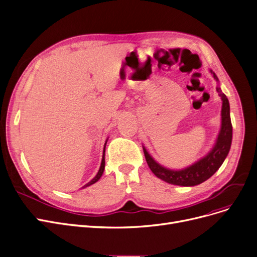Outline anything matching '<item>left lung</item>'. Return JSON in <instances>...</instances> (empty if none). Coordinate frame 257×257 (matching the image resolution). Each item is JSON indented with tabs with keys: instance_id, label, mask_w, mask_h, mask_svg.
I'll return each instance as SVG.
<instances>
[{
	"instance_id": "obj_1",
	"label": "left lung",
	"mask_w": 257,
	"mask_h": 257,
	"mask_svg": "<svg viewBox=\"0 0 257 257\" xmlns=\"http://www.w3.org/2000/svg\"><path fill=\"white\" fill-rule=\"evenodd\" d=\"M209 72L214 77V80L217 83L216 91L222 102L220 112V129L211 150L205 156H203L202 159L186 167V168L170 169L156 162L150 155L146 147L143 146L145 158H146L147 164L151 171L155 176L161 178L162 181L171 185L192 187L204 183L219 169V167L224 163L230 151L232 143V124L230 118L229 101L225 93H222L221 91L217 75L211 69H209Z\"/></svg>"
}]
</instances>
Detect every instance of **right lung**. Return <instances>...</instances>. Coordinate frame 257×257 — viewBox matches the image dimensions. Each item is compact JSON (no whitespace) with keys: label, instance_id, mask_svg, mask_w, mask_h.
<instances>
[{"label":"right lung","instance_id":"1","mask_svg":"<svg viewBox=\"0 0 257 257\" xmlns=\"http://www.w3.org/2000/svg\"><path fill=\"white\" fill-rule=\"evenodd\" d=\"M107 141H108V139L106 140V142H105V145H104V151H103V158H102V163H101V167H99V169H98V172L96 173V175L92 178V180L89 182V183H87L85 186H83L82 187V189H84V188H86V187H89V186H91V185H93L94 183H96L99 178H101V176L103 175V172H104V169H105V148H106V144H107Z\"/></svg>","mask_w":257,"mask_h":257}]
</instances>
